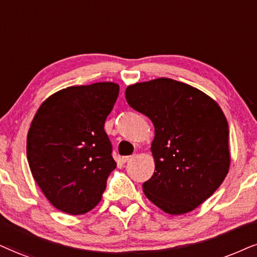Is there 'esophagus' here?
<instances>
[{
  "label": "esophagus",
  "instance_id": "esophagus-1",
  "mask_svg": "<svg viewBox=\"0 0 257 257\" xmlns=\"http://www.w3.org/2000/svg\"><path fill=\"white\" fill-rule=\"evenodd\" d=\"M132 158H134V156H123L122 158H121V161L123 163H126V162H128V161H131Z\"/></svg>",
  "mask_w": 257,
  "mask_h": 257
}]
</instances>
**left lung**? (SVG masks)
I'll return each instance as SVG.
<instances>
[{"instance_id": "8db88e82", "label": "left lung", "mask_w": 257, "mask_h": 257, "mask_svg": "<svg viewBox=\"0 0 257 257\" xmlns=\"http://www.w3.org/2000/svg\"><path fill=\"white\" fill-rule=\"evenodd\" d=\"M126 101L155 126V172L144 194L166 213L185 214L217 191L230 168L229 125L216 101L172 78L126 88Z\"/></svg>"}]
</instances>
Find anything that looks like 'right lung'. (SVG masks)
<instances>
[{
    "instance_id": "right-lung-1",
    "label": "right lung",
    "mask_w": 257,
    "mask_h": 257,
    "mask_svg": "<svg viewBox=\"0 0 257 257\" xmlns=\"http://www.w3.org/2000/svg\"><path fill=\"white\" fill-rule=\"evenodd\" d=\"M118 95L113 82L68 87L47 97L32 120L28 164L41 192L59 211L87 213L102 198L116 167L103 127Z\"/></svg>"
}]
</instances>
